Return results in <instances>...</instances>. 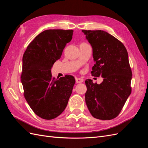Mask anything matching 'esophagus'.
I'll return each mask as SVG.
<instances>
[{"mask_svg": "<svg viewBox=\"0 0 148 148\" xmlns=\"http://www.w3.org/2000/svg\"><path fill=\"white\" fill-rule=\"evenodd\" d=\"M75 81H76V83H81L84 81V79L83 78H76Z\"/></svg>", "mask_w": 148, "mask_h": 148, "instance_id": "esophagus-1", "label": "esophagus"}]
</instances>
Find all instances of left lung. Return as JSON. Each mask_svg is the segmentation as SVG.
Masks as SVG:
<instances>
[{"instance_id": "obj_1", "label": "left lung", "mask_w": 148, "mask_h": 148, "mask_svg": "<svg viewBox=\"0 0 148 148\" xmlns=\"http://www.w3.org/2000/svg\"><path fill=\"white\" fill-rule=\"evenodd\" d=\"M92 49L93 77L103 78L98 84L87 79L85 101L92 117L102 120L115 118L132 92V72L126 48L102 30H82Z\"/></svg>"}]
</instances>
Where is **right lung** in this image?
<instances>
[{
    "label": "right lung",
    "mask_w": 148,
    "mask_h": 148,
    "mask_svg": "<svg viewBox=\"0 0 148 148\" xmlns=\"http://www.w3.org/2000/svg\"><path fill=\"white\" fill-rule=\"evenodd\" d=\"M73 30L47 29L36 37L23 56L21 83L24 96L39 117L51 120L63 112L68 104L75 83L66 75L53 78L51 69L60 59L66 43L71 41Z\"/></svg>",
    "instance_id": "add662e5"
}]
</instances>
